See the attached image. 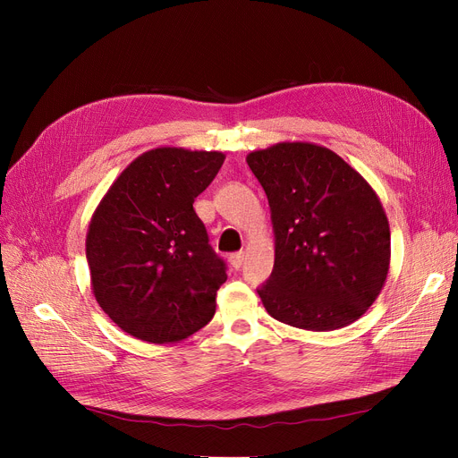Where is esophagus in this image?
Returning a JSON list of instances; mask_svg holds the SVG:
<instances>
[{
	"label": "esophagus",
	"mask_w": 458,
	"mask_h": 458,
	"mask_svg": "<svg viewBox=\"0 0 458 458\" xmlns=\"http://www.w3.org/2000/svg\"><path fill=\"white\" fill-rule=\"evenodd\" d=\"M228 261H230V266L233 269H239V267L243 266V261H245V252H233V254H230Z\"/></svg>",
	"instance_id": "obj_1"
}]
</instances>
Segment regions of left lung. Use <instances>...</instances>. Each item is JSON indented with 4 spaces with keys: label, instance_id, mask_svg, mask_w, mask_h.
I'll return each instance as SVG.
<instances>
[{
    "label": "left lung",
    "instance_id": "obj_1",
    "mask_svg": "<svg viewBox=\"0 0 458 458\" xmlns=\"http://www.w3.org/2000/svg\"><path fill=\"white\" fill-rule=\"evenodd\" d=\"M247 163L275 230V267L258 287L269 316L316 332L364 316L390 269V226L371 185L311 142H278Z\"/></svg>",
    "mask_w": 458,
    "mask_h": 458
}]
</instances>
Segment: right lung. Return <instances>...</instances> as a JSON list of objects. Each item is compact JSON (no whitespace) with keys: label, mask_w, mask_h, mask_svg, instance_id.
Returning <instances> with one entry per match:
<instances>
[{"label":"right lung","mask_w":458,"mask_h":458,"mask_svg":"<svg viewBox=\"0 0 458 458\" xmlns=\"http://www.w3.org/2000/svg\"><path fill=\"white\" fill-rule=\"evenodd\" d=\"M223 163L221 152H144L92 215L85 247L94 297L137 340L174 344L215 316L226 263L192 202Z\"/></svg>","instance_id":"obj_1"}]
</instances>
